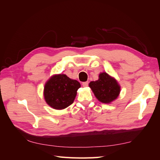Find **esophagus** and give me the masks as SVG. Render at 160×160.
<instances>
[{"mask_svg": "<svg viewBox=\"0 0 160 160\" xmlns=\"http://www.w3.org/2000/svg\"><path fill=\"white\" fill-rule=\"evenodd\" d=\"M88 84H89L88 81L83 82V83H82V85H83V87H84V88H86V87H88Z\"/></svg>", "mask_w": 160, "mask_h": 160, "instance_id": "obj_1", "label": "esophagus"}]
</instances>
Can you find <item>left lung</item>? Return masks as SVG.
<instances>
[{
    "label": "left lung",
    "mask_w": 160,
    "mask_h": 160,
    "mask_svg": "<svg viewBox=\"0 0 160 160\" xmlns=\"http://www.w3.org/2000/svg\"><path fill=\"white\" fill-rule=\"evenodd\" d=\"M89 86L98 101L106 104L111 103L117 99L121 91L118 81L106 72H101L99 79L91 81Z\"/></svg>",
    "instance_id": "obj_1"
}]
</instances>
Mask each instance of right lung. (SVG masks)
<instances>
[{
	"mask_svg": "<svg viewBox=\"0 0 160 160\" xmlns=\"http://www.w3.org/2000/svg\"><path fill=\"white\" fill-rule=\"evenodd\" d=\"M81 84L65 74L51 76L45 85L44 98L51 108L61 110L69 107L75 99Z\"/></svg>",
	"mask_w": 160,
	"mask_h": 160,
	"instance_id": "right-lung-1",
	"label": "right lung"
}]
</instances>
